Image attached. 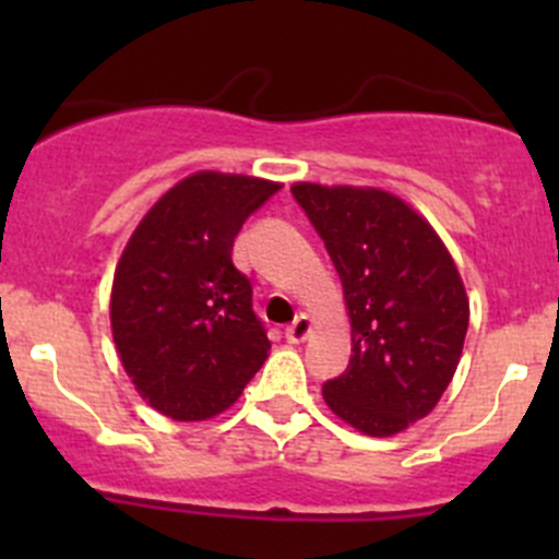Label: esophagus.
Here are the masks:
<instances>
[{
    "label": "esophagus",
    "instance_id": "34e87169",
    "mask_svg": "<svg viewBox=\"0 0 559 559\" xmlns=\"http://www.w3.org/2000/svg\"><path fill=\"white\" fill-rule=\"evenodd\" d=\"M311 330H313V321L308 319L306 313H300L295 321H292L289 326H286V341H289V343H302L308 335H311Z\"/></svg>",
    "mask_w": 559,
    "mask_h": 559
}]
</instances>
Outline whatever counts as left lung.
<instances>
[{"mask_svg":"<svg viewBox=\"0 0 559 559\" xmlns=\"http://www.w3.org/2000/svg\"><path fill=\"white\" fill-rule=\"evenodd\" d=\"M343 284L352 359L321 386L332 414L370 438L425 419L452 384L471 302L452 253L419 211L376 186H292Z\"/></svg>","mask_w":559,"mask_h":559,"instance_id":"1","label":"left lung"}]
</instances>
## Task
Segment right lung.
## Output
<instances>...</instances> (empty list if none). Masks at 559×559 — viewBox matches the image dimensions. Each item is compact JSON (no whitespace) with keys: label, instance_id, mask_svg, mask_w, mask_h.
Returning <instances> with one entry per match:
<instances>
[{"label":"right lung","instance_id":"obj_1","mask_svg":"<svg viewBox=\"0 0 559 559\" xmlns=\"http://www.w3.org/2000/svg\"><path fill=\"white\" fill-rule=\"evenodd\" d=\"M278 189L253 175H186L140 218L118 259L110 292L118 359L140 397L175 421L227 411L267 359L270 341L233 246Z\"/></svg>","mask_w":559,"mask_h":559}]
</instances>
